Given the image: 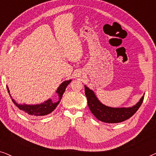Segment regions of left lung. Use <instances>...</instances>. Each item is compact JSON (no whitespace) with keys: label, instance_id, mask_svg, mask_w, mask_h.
Segmentation results:
<instances>
[{"label":"left lung","instance_id":"obj_1","mask_svg":"<svg viewBox=\"0 0 156 156\" xmlns=\"http://www.w3.org/2000/svg\"><path fill=\"white\" fill-rule=\"evenodd\" d=\"M84 90L89 109L98 120L104 123H120L131 118L139 108L144 99V95L140 101L131 107L113 108L101 104L94 91L87 86H84Z\"/></svg>","mask_w":156,"mask_h":156}]
</instances>
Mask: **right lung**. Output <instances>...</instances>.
Listing matches in <instances>:
<instances>
[{"mask_svg": "<svg viewBox=\"0 0 156 156\" xmlns=\"http://www.w3.org/2000/svg\"><path fill=\"white\" fill-rule=\"evenodd\" d=\"M71 80L68 81H65L62 84L59 85V87L57 88L56 93L57 94L59 97L58 101H52V99H49L40 104H35V105H27V104H18L15 101L14 99H12V101H13V103L18 106V108H20L21 111H23V112H25L26 114L31 115V116H45L50 114L51 112H52L55 109V108L57 107V106L58 105L59 101L62 97V95L64 92H65L66 87H67V85L71 82ZM8 89V92L10 94V91L8 89V87H7ZM11 97V96H10Z\"/></svg>", "mask_w": 156, "mask_h": 156, "instance_id": "1", "label": "right lung"}]
</instances>
